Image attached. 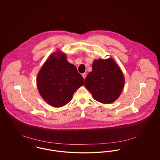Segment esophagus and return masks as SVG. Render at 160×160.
Returning a JSON list of instances; mask_svg holds the SVG:
<instances>
[{"mask_svg": "<svg viewBox=\"0 0 160 160\" xmlns=\"http://www.w3.org/2000/svg\"><path fill=\"white\" fill-rule=\"evenodd\" d=\"M87 76V74H86V72H84L82 74V76L84 78H86V77Z\"/></svg>", "mask_w": 160, "mask_h": 160, "instance_id": "34e87169", "label": "esophagus"}]
</instances>
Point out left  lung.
Listing matches in <instances>:
<instances>
[{"label":"left lung","mask_w":160,"mask_h":160,"mask_svg":"<svg viewBox=\"0 0 160 160\" xmlns=\"http://www.w3.org/2000/svg\"><path fill=\"white\" fill-rule=\"evenodd\" d=\"M85 87L93 98L104 104L114 102L121 95L125 83L122 71L113 59L95 60L92 71L84 80Z\"/></svg>","instance_id":"left-lung-1"}]
</instances>
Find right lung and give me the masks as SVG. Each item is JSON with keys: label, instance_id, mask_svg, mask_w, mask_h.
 <instances>
[{"label": "right lung", "instance_id": "right-lung-1", "mask_svg": "<svg viewBox=\"0 0 160 160\" xmlns=\"http://www.w3.org/2000/svg\"><path fill=\"white\" fill-rule=\"evenodd\" d=\"M53 54L39 71L37 86L41 97L50 105L63 106L72 99L73 93L83 85L84 78L76 67L69 63L64 54Z\"/></svg>", "mask_w": 160, "mask_h": 160}]
</instances>
